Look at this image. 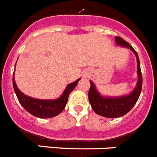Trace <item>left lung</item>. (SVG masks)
I'll return each mask as SVG.
<instances>
[{"label": "left lung", "mask_w": 157, "mask_h": 157, "mask_svg": "<svg viewBox=\"0 0 157 157\" xmlns=\"http://www.w3.org/2000/svg\"><path fill=\"white\" fill-rule=\"evenodd\" d=\"M116 42L118 45L122 47H126L131 49L136 56L137 62H138V80L137 86L131 94L128 96L119 97V98H104L100 95L96 91L95 87L92 81L91 82V87L88 91L89 101L91 103L92 109L94 113L102 117L108 118H116L121 117L128 113L131 109L133 108L135 103L138 101L139 95L142 91V75L140 68V61L138 59V53L133 48L129 43L120 37L118 36H115Z\"/></svg>", "instance_id": "8db88e82"}]
</instances>
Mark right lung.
I'll use <instances>...</instances> for the list:
<instances>
[{
	"instance_id": "right-lung-1",
	"label": "right lung",
	"mask_w": 157,
	"mask_h": 157,
	"mask_svg": "<svg viewBox=\"0 0 157 157\" xmlns=\"http://www.w3.org/2000/svg\"><path fill=\"white\" fill-rule=\"evenodd\" d=\"M80 80V79L79 78L75 82L69 84L63 92V95L56 100L36 99L24 94L17 87L14 79V73L12 82L18 100L27 112L39 118H50L59 115L64 109L68 101L69 95L73 91V89L75 88Z\"/></svg>"
}]
</instances>
